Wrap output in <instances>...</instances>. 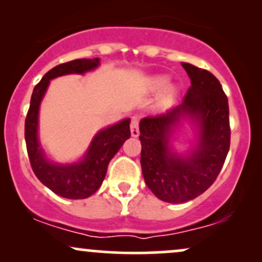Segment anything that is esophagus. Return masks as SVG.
Here are the masks:
<instances>
[{
    "mask_svg": "<svg viewBox=\"0 0 262 262\" xmlns=\"http://www.w3.org/2000/svg\"><path fill=\"white\" fill-rule=\"evenodd\" d=\"M130 133L132 137H138V135H139V118H138L137 116L132 117Z\"/></svg>",
    "mask_w": 262,
    "mask_h": 262,
    "instance_id": "esophagus-1",
    "label": "esophagus"
}]
</instances>
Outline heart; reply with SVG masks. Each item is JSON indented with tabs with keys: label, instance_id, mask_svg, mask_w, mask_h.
<instances>
[{
	"label": "heart",
	"instance_id": "b5f03b06",
	"mask_svg": "<svg viewBox=\"0 0 262 262\" xmlns=\"http://www.w3.org/2000/svg\"><path fill=\"white\" fill-rule=\"evenodd\" d=\"M167 83H169V79H167L166 76H158L152 80V89L156 90V91L166 87V89L164 90V93H162V97H161L162 104L169 103L171 98H172L173 92H175V90H173L172 86H166Z\"/></svg>",
	"mask_w": 262,
	"mask_h": 262
}]
</instances>
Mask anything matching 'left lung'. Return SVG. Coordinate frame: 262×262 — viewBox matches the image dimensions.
<instances>
[{
    "mask_svg": "<svg viewBox=\"0 0 262 262\" xmlns=\"http://www.w3.org/2000/svg\"><path fill=\"white\" fill-rule=\"evenodd\" d=\"M191 87L179 106L140 121V164L144 180L159 200L182 203L207 191L223 167L230 146L228 98L209 71L182 62ZM197 120L200 143L186 158L168 148L172 128L182 118Z\"/></svg>",
    "mask_w": 262,
    "mask_h": 262,
    "instance_id": "1",
    "label": "left lung"
}]
</instances>
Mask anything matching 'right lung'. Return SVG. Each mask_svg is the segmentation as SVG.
<instances>
[{"label":"right lung","instance_id":"add662e5","mask_svg":"<svg viewBox=\"0 0 262 262\" xmlns=\"http://www.w3.org/2000/svg\"><path fill=\"white\" fill-rule=\"evenodd\" d=\"M100 59H76L60 64L44 75L33 90L31 106L26 117L25 138L27 152L33 172L38 180L59 196L81 200L95 193L101 187L107 167L124 141L130 137L129 119L98 132L93 138L82 161L73 165H55L48 161L39 146L37 135L38 111L50 80L66 74H83L97 68Z\"/></svg>","mask_w":262,"mask_h":262}]
</instances>
